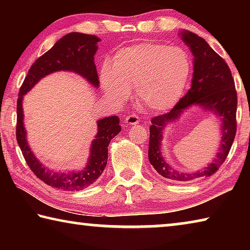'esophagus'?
I'll return each mask as SVG.
<instances>
[{"instance_id": "1", "label": "esophagus", "mask_w": 250, "mask_h": 250, "mask_svg": "<svg viewBox=\"0 0 250 250\" xmlns=\"http://www.w3.org/2000/svg\"><path fill=\"white\" fill-rule=\"evenodd\" d=\"M125 124L129 125H138L139 124V117L137 115H134V113H131V115L125 117Z\"/></svg>"}]
</instances>
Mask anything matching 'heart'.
<instances>
[{"label":"heart","instance_id":"b5f03b06","mask_svg":"<svg viewBox=\"0 0 250 250\" xmlns=\"http://www.w3.org/2000/svg\"><path fill=\"white\" fill-rule=\"evenodd\" d=\"M191 74V59L184 49L160 43H143L120 49L112 65L101 68L104 92L122 104L135 91L142 107L164 111L183 95Z\"/></svg>","mask_w":250,"mask_h":250}]
</instances>
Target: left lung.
I'll list each match as a JSON object with an SVG mask.
<instances>
[{
    "label": "left lung",
    "mask_w": 250,
    "mask_h": 250,
    "mask_svg": "<svg viewBox=\"0 0 250 250\" xmlns=\"http://www.w3.org/2000/svg\"><path fill=\"white\" fill-rule=\"evenodd\" d=\"M182 40L194 55L192 87L170 111L153 117L150 126L149 161L155 171L168 181L188 182L213 175L226 160L234 142L237 122V91L227 62L207 44L204 39L191 32L182 33ZM200 104L213 111L222 120V140L218 155L202 171L182 173L172 169L160 154L162 130L167 123L178 119L183 110Z\"/></svg>",
    "instance_id": "1"
}]
</instances>
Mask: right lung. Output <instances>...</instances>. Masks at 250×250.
Masks as SVG:
<instances>
[{"mask_svg": "<svg viewBox=\"0 0 250 250\" xmlns=\"http://www.w3.org/2000/svg\"><path fill=\"white\" fill-rule=\"evenodd\" d=\"M100 40L95 35L83 33H69L56 42L31 66L20 88L16 104V140L22 151L25 161L32 172L52 188L64 191H82L88 188L101 175L108 161V146L112 138L120 132L119 118L108 117L98 121V132L92 141L90 156L87 167L82 171L55 172L42 166L29 149L26 140V131L23 124V96L46 75L58 70H70L82 75L95 87L99 86L98 74L94 62L97 52V43Z\"/></svg>", "mask_w": 250, "mask_h": 250, "instance_id": "right-lung-1", "label": "right lung"}]
</instances>
